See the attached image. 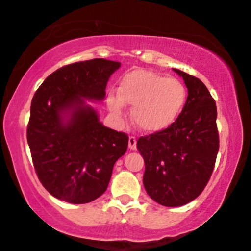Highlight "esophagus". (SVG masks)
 <instances>
[{"label":"esophagus","mask_w":251,"mask_h":251,"mask_svg":"<svg viewBox=\"0 0 251 251\" xmlns=\"http://www.w3.org/2000/svg\"><path fill=\"white\" fill-rule=\"evenodd\" d=\"M128 148H130L131 150L136 149V148H137V139H136V137L130 136V138H128Z\"/></svg>","instance_id":"obj_1"}]
</instances>
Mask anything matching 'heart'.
Returning <instances> with one entry per match:
<instances>
[{"label": "heart", "instance_id": "1", "mask_svg": "<svg viewBox=\"0 0 251 251\" xmlns=\"http://www.w3.org/2000/svg\"><path fill=\"white\" fill-rule=\"evenodd\" d=\"M186 97L188 91L179 79L136 70L124 75L118 94L110 91L107 95V104L119 119L125 114V104L131 105L133 121L141 130L160 132L180 117Z\"/></svg>", "mask_w": 251, "mask_h": 251}]
</instances>
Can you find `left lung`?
<instances>
[{
  "label": "left lung",
  "instance_id": "8db88e82",
  "mask_svg": "<svg viewBox=\"0 0 251 251\" xmlns=\"http://www.w3.org/2000/svg\"><path fill=\"white\" fill-rule=\"evenodd\" d=\"M188 88L180 117L166 130L139 137L143 184L150 199L166 207L194 201L205 188L219 151L214 99L199 78L174 68Z\"/></svg>",
  "mask_w": 251,
  "mask_h": 251
}]
</instances>
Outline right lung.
<instances>
[{"instance_id":"add662e5","label":"right lung","mask_w":251,"mask_h":251,"mask_svg":"<svg viewBox=\"0 0 251 251\" xmlns=\"http://www.w3.org/2000/svg\"><path fill=\"white\" fill-rule=\"evenodd\" d=\"M119 67L120 62L104 59L71 63L35 92L27 143L39 181L56 199L75 204L99 199L127 150V134L102 125L84 101L103 100L108 79Z\"/></svg>"}]
</instances>
